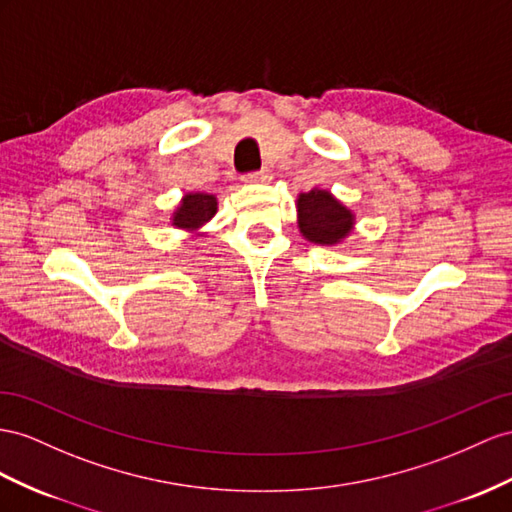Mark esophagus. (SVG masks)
Masks as SVG:
<instances>
[{"instance_id":"34e87169","label":"esophagus","mask_w":512,"mask_h":512,"mask_svg":"<svg viewBox=\"0 0 512 512\" xmlns=\"http://www.w3.org/2000/svg\"><path fill=\"white\" fill-rule=\"evenodd\" d=\"M244 183H264L270 181V170L268 168H261V170H253V173H246L242 177Z\"/></svg>"}]
</instances>
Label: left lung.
I'll return each instance as SVG.
<instances>
[{
  "mask_svg": "<svg viewBox=\"0 0 512 512\" xmlns=\"http://www.w3.org/2000/svg\"><path fill=\"white\" fill-rule=\"evenodd\" d=\"M298 218V227L305 238L318 244H337L352 229V214L326 190L300 194Z\"/></svg>",
  "mask_w": 512,
  "mask_h": 512,
  "instance_id": "left-lung-1",
  "label": "left lung"
}]
</instances>
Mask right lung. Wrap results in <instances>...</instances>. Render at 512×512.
I'll list each match as a JSON object with an SVG mask.
<instances>
[{"label":"right lung","mask_w":512,"mask_h":512,"mask_svg":"<svg viewBox=\"0 0 512 512\" xmlns=\"http://www.w3.org/2000/svg\"><path fill=\"white\" fill-rule=\"evenodd\" d=\"M216 214V199L212 194H186L173 216V225L181 229L201 227Z\"/></svg>","instance_id":"obj_1"}]
</instances>
